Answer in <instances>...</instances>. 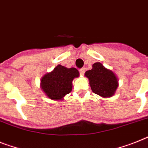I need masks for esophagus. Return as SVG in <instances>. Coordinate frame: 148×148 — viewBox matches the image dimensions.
<instances>
[{
    "label": "esophagus",
    "mask_w": 148,
    "mask_h": 148,
    "mask_svg": "<svg viewBox=\"0 0 148 148\" xmlns=\"http://www.w3.org/2000/svg\"><path fill=\"white\" fill-rule=\"evenodd\" d=\"M85 69L84 68H82V69H79V73H80V75H84V73H85Z\"/></svg>",
    "instance_id": "1"
}]
</instances>
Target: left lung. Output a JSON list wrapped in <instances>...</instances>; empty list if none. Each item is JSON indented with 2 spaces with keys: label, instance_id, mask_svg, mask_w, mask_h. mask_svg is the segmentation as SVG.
<instances>
[{
  "label": "left lung",
  "instance_id": "left-lung-1",
  "mask_svg": "<svg viewBox=\"0 0 148 148\" xmlns=\"http://www.w3.org/2000/svg\"><path fill=\"white\" fill-rule=\"evenodd\" d=\"M89 85L94 93L101 97H113L119 86V80L112 70L107 69L101 63H95L92 69L85 72Z\"/></svg>",
  "mask_w": 148,
  "mask_h": 148
}]
</instances>
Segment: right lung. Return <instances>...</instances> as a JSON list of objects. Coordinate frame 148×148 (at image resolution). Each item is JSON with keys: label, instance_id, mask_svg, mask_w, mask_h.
I'll list each match as a JSON object with an SVG mask.
<instances>
[{"label": "right lung", "instance_id": "obj_1", "mask_svg": "<svg viewBox=\"0 0 148 148\" xmlns=\"http://www.w3.org/2000/svg\"><path fill=\"white\" fill-rule=\"evenodd\" d=\"M79 76V73L75 68H66L59 64L42 76L40 87L48 98L60 101L71 92L73 79Z\"/></svg>", "mask_w": 148, "mask_h": 148}]
</instances>
